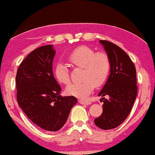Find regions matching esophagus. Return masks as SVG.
<instances>
[{
  "label": "esophagus",
  "instance_id": "1",
  "mask_svg": "<svg viewBox=\"0 0 155 155\" xmlns=\"http://www.w3.org/2000/svg\"><path fill=\"white\" fill-rule=\"evenodd\" d=\"M79 103L81 104H86V105H90L91 104L90 101H87V100H79Z\"/></svg>",
  "mask_w": 155,
  "mask_h": 155
}]
</instances>
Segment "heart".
Returning <instances> with one entry per match:
<instances>
[{"instance_id": "obj_1", "label": "heart", "mask_w": 155, "mask_h": 155, "mask_svg": "<svg viewBox=\"0 0 155 155\" xmlns=\"http://www.w3.org/2000/svg\"><path fill=\"white\" fill-rule=\"evenodd\" d=\"M73 67L82 68V81L69 84L66 93L78 98H85L93 91L94 86H101L109 77L111 69L109 56L105 51H95L87 46H80L74 49L67 57ZM54 75L58 83L67 85L70 82V74L67 66L58 63L54 67Z\"/></svg>"}]
</instances>
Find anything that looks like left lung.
<instances>
[{
  "label": "left lung",
  "mask_w": 155,
  "mask_h": 155,
  "mask_svg": "<svg viewBox=\"0 0 155 155\" xmlns=\"http://www.w3.org/2000/svg\"><path fill=\"white\" fill-rule=\"evenodd\" d=\"M100 42L111 61L110 74L98 94L104 102L103 113L94 120L97 127L104 130L120 126L129 116L137 94L136 69L134 63L124 49L108 41Z\"/></svg>",
  "instance_id": "8db88e82"
}]
</instances>
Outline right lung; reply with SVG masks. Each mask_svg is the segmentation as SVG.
<instances>
[{"mask_svg": "<svg viewBox=\"0 0 155 155\" xmlns=\"http://www.w3.org/2000/svg\"><path fill=\"white\" fill-rule=\"evenodd\" d=\"M54 54L51 45L37 48L21 62L16 74L18 105L31 122L49 131L64 126L78 102L73 96L60 95L61 88L52 72Z\"/></svg>", "mask_w": 155, "mask_h": 155, "instance_id": "obj_1", "label": "right lung"}]
</instances>
